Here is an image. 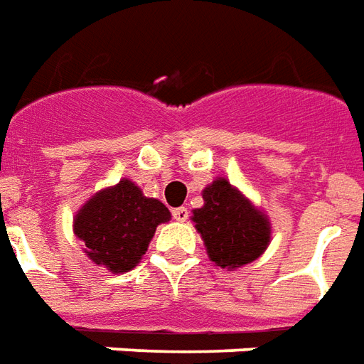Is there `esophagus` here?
I'll list each match as a JSON object with an SVG mask.
<instances>
[{"label":"esophagus","instance_id":"esophagus-1","mask_svg":"<svg viewBox=\"0 0 364 364\" xmlns=\"http://www.w3.org/2000/svg\"><path fill=\"white\" fill-rule=\"evenodd\" d=\"M172 217H174V219H176V221L184 223L186 219H188V209H186V208H176V209H172Z\"/></svg>","mask_w":364,"mask_h":364}]
</instances>
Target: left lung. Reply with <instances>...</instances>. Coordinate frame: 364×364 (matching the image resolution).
Instances as JSON below:
<instances>
[{
  "instance_id": "8db88e82",
  "label": "left lung",
  "mask_w": 364,
  "mask_h": 364,
  "mask_svg": "<svg viewBox=\"0 0 364 364\" xmlns=\"http://www.w3.org/2000/svg\"><path fill=\"white\" fill-rule=\"evenodd\" d=\"M192 221L209 259L223 269L258 259L272 240L269 219L225 178L213 180L203 190V208L193 209Z\"/></svg>"
}]
</instances>
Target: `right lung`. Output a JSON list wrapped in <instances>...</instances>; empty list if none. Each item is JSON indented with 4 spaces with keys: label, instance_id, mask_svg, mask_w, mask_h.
Here are the masks:
<instances>
[{
    "label": "right lung",
    "instance_id": "obj_1",
    "mask_svg": "<svg viewBox=\"0 0 364 364\" xmlns=\"http://www.w3.org/2000/svg\"><path fill=\"white\" fill-rule=\"evenodd\" d=\"M171 211L155 198H145L132 180H120L92 196L73 219V232L85 254L112 273L134 269L147 252L161 223Z\"/></svg>",
    "mask_w": 364,
    "mask_h": 364
}]
</instances>
